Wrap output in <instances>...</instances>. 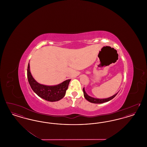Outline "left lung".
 <instances>
[{"mask_svg":"<svg viewBox=\"0 0 147 147\" xmlns=\"http://www.w3.org/2000/svg\"><path fill=\"white\" fill-rule=\"evenodd\" d=\"M83 92H84V98H85V99L87 100L88 101L90 102L91 103H94V104H102L104 102H108V101H110L111 100H112V98H115L118 93L117 92V93L115 94V95H113V96L110 97V98H92V97L90 96L89 95H88L85 91L84 88H83Z\"/></svg>","mask_w":147,"mask_h":147,"instance_id":"1","label":"left lung"}]
</instances>
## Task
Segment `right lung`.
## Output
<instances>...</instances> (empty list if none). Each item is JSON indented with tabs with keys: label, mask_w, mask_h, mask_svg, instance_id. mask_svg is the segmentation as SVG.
Returning <instances> with one entry per match:
<instances>
[{
	"label": "right lung",
	"mask_w": 147,
	"mask_h": 147,
	"mask_svg": "<svg viewBox=\"0 0 147 147\" xmlns=\"http://www.w3.org/2000/svg\"><path fill=\"white\" fill-rule=\"evenodd\" d=\"M28 83L32 90L40 98L50 102L57 101L64 98L68 88L70 79L64 81L56 85H45L37 82L31 75L28 63L27 70Z\"/></svg>",
	"instance_id": "1"
}]
</instances>
